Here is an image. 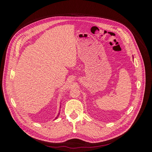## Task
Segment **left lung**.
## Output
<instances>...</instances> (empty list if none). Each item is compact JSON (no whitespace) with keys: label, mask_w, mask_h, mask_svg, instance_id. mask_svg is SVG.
<instances>
[{"label":"left lung","mask_w":152,"mask_h":152,"mask_svg":"<svg viewBox=\"0 0 152 152\" xmlns=\"http://www.w3.org/2000/svg\"><path fill=\"white\" fill-rule=\"evenodd\" d=\"M133 58H134V57H133Z\"/></svg>","instance_id":"left-lung-1"}]
</instances>
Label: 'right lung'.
<instances>
[{"instance_id": "1", "label": "right lung", "mask_w": 152, "mask_h": 152, "mask_svg": "<svg viewBox=\"0 0 152 152\" xmlns=\"http://www.w3.org/2000/svg\"><path fill=\"white\" fill-rule=\"evenodd\" d=\"M59 113H58V115H57V116H56V118H55V120H56V118H58V116H59Z\"/></svg>"}]
</instances>
